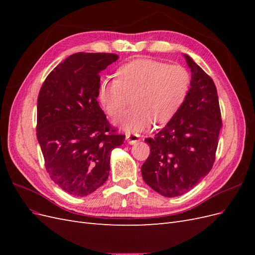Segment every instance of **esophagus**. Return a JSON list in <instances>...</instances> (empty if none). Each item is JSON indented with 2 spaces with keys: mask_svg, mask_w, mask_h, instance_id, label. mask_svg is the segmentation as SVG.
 Here are the masks:
<instances>
[{
  "mask_svg": "<svg viewBox=\"0 0 255 255\" xmlns=\"http://www.w3.org/2000/svg\"><path fill=\"white\" fill-rule=\"evenodd\" d=\"M126 137H127L128 143H130V144H134L137 141H139V139H140V138H139L140 136L136 134V133H127Z\"/></svg>",
  "mask_w": 255,
  "mask_h": 255,
  "instance_id": "obj_1",
  "label": "esophagus"
}]
</instances>
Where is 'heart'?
<instances>
[{"label":"heart","mask_w":255,"mask_h":255,"mask_svg":"<svg viewBox=\"0 0 255 255\" xmlns=\"http://www.w3.org/2000/svg\"><path fill=\"white\" fill-rule=\"evenodd\" d=\"M190 87V74L180 65L136 59L121 66L117 79L100 84L99 98L111 117H118L132 98L133 106L118 120L127 130L148 128L152 121L164 125L179 111Z\"/></svg>","instance_id":"1"}]
</instances>
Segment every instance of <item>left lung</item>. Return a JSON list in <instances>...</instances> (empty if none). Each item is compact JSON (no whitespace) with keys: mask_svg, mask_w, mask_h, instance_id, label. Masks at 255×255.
I'll return each mask as SVG.
<instances>
[{"mask_svg":"<svg viewBox=\"0 0 255 255\" xmlns=\"http://www.w3.org/2000/svg\"><path fill=\"white\" fill-rule=\"evenodd\" d=\"M185 58L191 71L187 97L167 126L145 139L150 154L141 166L143 181L168 198L186 194L212 170L222 127L214 81Z\"/></svg>","mask_w":255,"mask_h":255,"instance_id":"1","label":"left lung"}]
</instances>
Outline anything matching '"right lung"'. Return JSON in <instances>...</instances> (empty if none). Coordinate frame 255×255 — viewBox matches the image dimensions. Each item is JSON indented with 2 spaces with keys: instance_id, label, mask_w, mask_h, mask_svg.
Returning a JSON list of instances; mask_svg holds the SVG:
<instances>
[{
  "instance_id": "right-lung-1",
  "label": "right lung",
  "mask_w": 255,
  "mask_h": 255,
  "mask_svg": "<svg viewBox=\"0 0 255 255\" xmlns=\"http://www.w3.org/2000/svg\"><path fill=\"white\" fill-rule=\"evenodd\" d=\"M119 58L114 53L79 52L57 65L37 100V139L52 181L85 197L106 182L111 152L126 140L97 99L100 72Z\"/></svg>"
}]
</instances>
